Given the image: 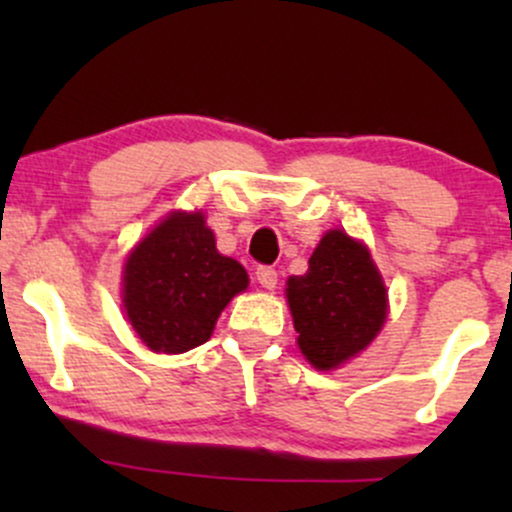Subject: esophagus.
I'll use <instances>...</instances> for the list:
<instances>
[{"label":"esophagus","instance_id":"1","mask_svg":"<svg viewBox=\"0 0 512 512\" xmlns=\"http://www.w3.org/2000/svg\"><path fill=\"white\" fill-rule=\"evenodd\" d=\"M257 281H260V286L262 289H267V291H274L276 289V269L274 267H257Z\"/></svg>","mask_w":512,"mask_h":512}]
</instances>
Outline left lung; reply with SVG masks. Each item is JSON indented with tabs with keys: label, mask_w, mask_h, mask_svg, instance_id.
I'll use <instances>...</instances> for the list:
<instances>
[{
	"label": "left lung",
	"mask_w": 512,
	"mask_h": 512,
	"mask_svg": "<svg viewBox=\"0 0 512 512\" xmlns=\"http://www.w3.org/2000/svg\"><path fill=\"white\" fill-rule=\"evenodd\" d=\"M286 298L303 356L317 370L337 368L373 342L387 317V293L368 250L344 231H330L291 276Z\"/></svg>",
	"instance_id": "1"
}]
</instances>
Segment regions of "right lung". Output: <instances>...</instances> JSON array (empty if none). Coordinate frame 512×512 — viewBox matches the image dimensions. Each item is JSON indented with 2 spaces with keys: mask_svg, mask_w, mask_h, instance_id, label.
<instances>
[{
  "mask_svg": "<svg viewBox=\"0 0 512 512\" xmlns=\"http://www.w3.org/2000/svg\"><path fill=\"white\" fill-rule=\"evenodd\" d=\"M243 289V264L219 255L197 211L170 214L132 250L122 301L149 349L182 354L209 342L221 310Z\"/></svg>",
  "mask_w": 512,
  "mask_h": 512,
  "instance_id": "add662e5",
  "label": "right lung"
}]
</instances>
